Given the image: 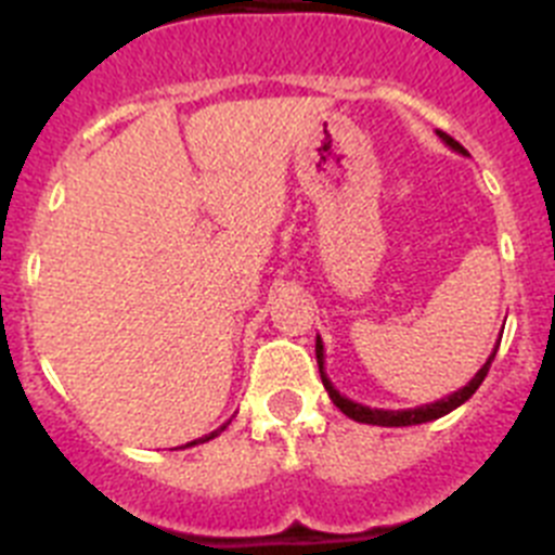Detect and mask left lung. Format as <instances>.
I'll return each instance as SVG.
<instances>
[{
  "mask_svg": "<svg viewBox=\"0 0 555 555\" xmlns=\"http://www.w3.org/2000/svg\"><path fill=\"white\" fill-rule=\"evenodd\" d=\"M439 132V139L444 141V144L450 146L453 152H459V155H467V150L459 144L455 139H450L448 132L436 130ZM494 352H498V345H494L492 356L487 358V364L480 366L478 372H475V377L469 380L464 389L453 391V395L442 397V400H436V403H425V405H416V409H400V411H391V409H370V405H361L356 403V400H350V397L338 395L336 386L331 384V377H327L325 372V345H322V338L317 336V364H320V375H322V386L327 389V395H331L333 405H336L341 414H347L350 420H356V423H366V425H384V428H403V425H423V423H430V420H439V416L450 414V411L459 409L461 403H467L469 397L478 391V386L483 384V377H487L489 366H492L494 361Z\"/></svg>",
  "mask_w": 555,
  "mask_h": 555,
  "instance_id": "obj_1",
  "label": "left lung"
}]
</instances>
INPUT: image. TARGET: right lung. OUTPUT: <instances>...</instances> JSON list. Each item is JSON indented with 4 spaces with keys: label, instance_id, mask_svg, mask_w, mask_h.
I'll list each match as a JSON object with an SVG mask.
<instances>
[{
    "label": "right lung",
    "instance_id": "right-lung-1",
    "mask_svg": "<svg viewBox=\"0 0 555 555\" xmlns=\"http://www.w3.org/2000/svg\"><path fill=\"white\" fill-rule=\"evenodd\" d=\"M228 425H230V423H224L222 428H217V430H210V434H208V436H203V439H194V442H189V444H185V448H191V444H203V442H208V439H214V436L222 434V430L228 428Z\"/></svg>",
    "mask_w": 555,
    "mask_h": 555
}]
</instances>
